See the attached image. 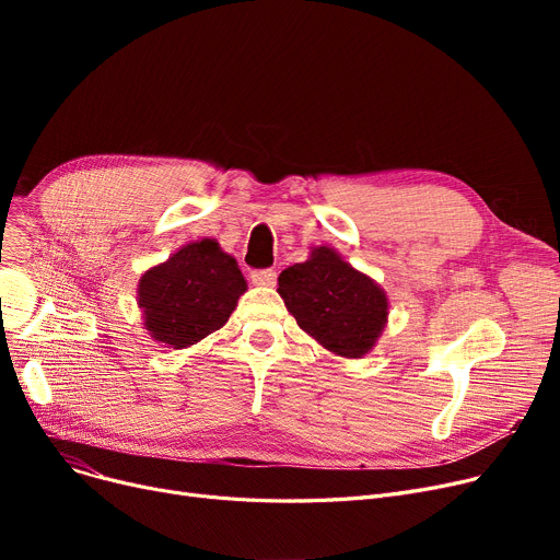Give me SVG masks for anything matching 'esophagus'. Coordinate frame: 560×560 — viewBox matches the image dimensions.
Returning <instances> with one entry per match:
<instances>
[{"label":"esophagus","mask_w":560,"mask_h":560,"mask_svg":"<svg viewBox=\"0 0 560 560\" xmlns=\"http://www.w3.org/2000/svg\"><path fill=\"white\" fill-rule=\"evenodd\" d=\"M249 279H252V283H256V285H275V283H277V270H272V268L254 270Z\"/></svg>","instance_id":"esophagus-1"}]
</instances>
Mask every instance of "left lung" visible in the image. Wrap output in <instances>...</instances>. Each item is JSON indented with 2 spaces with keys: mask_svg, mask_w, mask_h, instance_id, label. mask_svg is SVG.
I'll list each match as a JSON object with an SVG mask.
<instances>
[{
  "mask_svg": "<svg viewBox=\"0 0 560 560\" xmlns=\"http://www.w3.org/2000/svg\"><path fill=\"white\" fill-rule=\"evenodd\" d=\"M279 295L298 325L340 357L361 359L386 327L384 290L329 247H317L306 262L283 270Z\"/></svg>",
  "mask_w": 560,
  "mask_h": 560,
  "instance_id": "left-lung-1",
  "label": "left lung"
}]
</instances>
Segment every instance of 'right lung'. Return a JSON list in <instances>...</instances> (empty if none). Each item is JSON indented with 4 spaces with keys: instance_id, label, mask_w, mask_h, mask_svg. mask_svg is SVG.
Wrapping results in <instances>:
<instances>
[{
    "instance_id": "right-lung-1",
    "label": "right lung",
    "mask_w": 560,
    "mask_h": 560,
    "mask_svg": "<svg viewBox=\"0 0 560 560\" xmlns=\"http://www.w3.org/2000/svg\"><path fill=\"white\" fill-rule=\"evenodd\" d=\"M245 290L247 281L235 258L206 238L147 270L138 302L152 338L184 349L224 327Z\"/></svg>"
}]
</instances>
